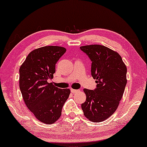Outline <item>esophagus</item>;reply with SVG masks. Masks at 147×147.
Here are the masks:
<instances>
[{
	"mask_svg": "<svg viewBox=\"0 0 147 147\" xmlns=\"http://www.w3.org/2000/svg\"><path fill=\"white\" fill-rule=\"evenodd\" d=\"M80 91V90H76V89H71V92L73 93V94H75L76 92H78Z\"/></svg>",
	"mask_w": 147,
	"mask_h": 147,
	"instance_id": "obj_1",
	"label": "esophagus"
}]
</instances>
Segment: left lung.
Here are the masks:
<instances>
[{"instance_id":"obj_1","label":"left lung","mask_w":147,"mask_h":147,"mask_svg":"<svg viewBox=\"0 0 147 147\" xmlns=\"http://www.w3.org/2000/svg\"><path fill=\"white\" fill-rule=\"evenodd\" d=\"M91 61V75L96 80L94 90L84 88L86 99L82 104L84 115L93 122H100L116 111L127 83V68L117 52L93 45L80 47Z\"/></svg>"}]
</instances>
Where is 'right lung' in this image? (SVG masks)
<instances>
[{"mask_svg":"<svg viewBox=\"0 0 147 147\" xmlns=\"http://www.w3.org/2000/svg\"><path fill=\"white\" fill-rule=\"evenodd\" d=\"M66 49L48 46L32 51L20 68V88L30 111L39 121L55 123L61 115L62 107L70 90L49 83L55 73V65Z\"/></svg>","mask_w":147,"mask_h":147,"instance_id":"1","label":"right lung"}]
</instances>
